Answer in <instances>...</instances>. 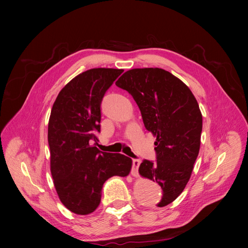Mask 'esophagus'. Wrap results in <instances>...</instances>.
Wrapping results in <instances>:
<instances>
[{"mask_svg":"<svg viewBox=\"0 0 248 248\" xmlns=\"http://www.w3.org/2000/svg\"><path fill=\"white\" fill-rule=\"evenodd\" d=\"M140 164V159H132V169H131V174L134 177L139 176V168Z\"/></svg>","mask_w":248,"mask_h":248,"instance_id":"esophagus-1","label":"esophagus"}]
</instances>
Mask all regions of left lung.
<instances>
[{
    "label": "left lung",
    "instance_id": "left-lung-1",
    "mask_svg": "<svg viewBox=\"0 0 248 248\" xmlns=\"http://www.w3.org/2000/svg\"><path fill=\"white\" fill-rule=\"evenodd\" d=\"M137 102L146 129L156 137V160H142L140 174L157 182L164 207L189 181L201 145L202 117L196 97L182 80L161 68L126 71L117 82Z\"/></svg>",
    "mask_w": 248,
    "mask_h": 248
}]
</instances>
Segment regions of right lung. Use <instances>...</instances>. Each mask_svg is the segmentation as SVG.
Returning a JSON list of instances; mask_svg holds the SVG:
<instances>
[{
  "label": "right lung",
  "instance_id": "right-lung-1",
  "mask_svg": "<svg viewBox=\"0 0 248 248\" xmlns=\"http://www.w3.org/2000/svg\"><path fill=\"white\" fill-rule=\"evenodd\" d=\"M122 69L94 68L78 74L59 93L48 122L50 171L58 196L71 212L87 215L99 206L104 182L126 177L132 160L93 146L100 132L101 102Z\"/></svg>",
  "mask_w": 248,
  "mask_h": 248
}]
</instances>
